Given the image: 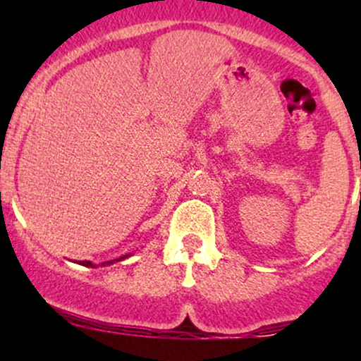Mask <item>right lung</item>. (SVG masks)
Wrapping results in <instances>:
<instances>
[{"label": "right lung", "instance_id": "add662e5", "mask_svg": "<svg viewBox=\"0 0 361 361\" xmlns=\"http://www.w3.org/2000/svg\"><path fill=\"white\" fill-rule=\"evenodd\" d=\"M128 256H130V255L120 256V258H117V259H111V261H103V263L100 264V267H109V264H114V263H117V261L126 259V258H128ZM74 263H80V264H82V267H88V268H98V264L91 263V261H74Z\"/></svg>", "mask_w": 361, "mask_h": 361}]
</instances>
